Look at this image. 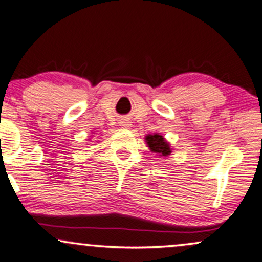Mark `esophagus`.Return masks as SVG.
I'll list each match as a JSON object with an SVG mask.
<instances>
[{
	"label": "esophagus",
	"instance_id": "1",
	"mask_svg": "<svg viewBox=\"0 0 262 262\" xmlns=\"http://www.w3.org/2000/svg\"><path fill=\"white\" fill-rule=\"evenodd\" d=\"M121 127H123V128H129V127H130V123L127 122V121H122V122H121Z\"/></svg>",
	"mask_w": 262,
	"mask_h": 262
}]
</instances>
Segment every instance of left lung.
<instances>
[{"instance_id": "obj_1", "label": "left lung", "mask_w": 262, "mask_h": 262, "mask_svg": "<svg viewBox=\"0 0 262 262\" xmlns=\"http://www.w3.org/2000/svg\"><path fill=\"white\" fill-rule=\"evenodd\" d=\"M145 140H146V144L150 147V150L159 156H168L172 152L169 143H167L162 135L157 133L149 134L145 137Z\"/></svg>"}]
</instances>
